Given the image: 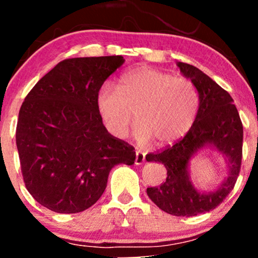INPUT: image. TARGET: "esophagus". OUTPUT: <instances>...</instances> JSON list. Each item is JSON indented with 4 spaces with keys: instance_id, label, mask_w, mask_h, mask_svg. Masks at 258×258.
Wrapping results in <instances>:
<instances>
[{
    "instance_id": "34e87169",
    "label": "esophagus",
    "mask_w": 258,
    "mask_h": 258,
    "mask_svg": "<svg viewBox=\"0 0 258 258\" xmlns=\"http://www.w3.org/2000/svg\"><path fill=\"white\" fill-rule=\"evenodd\" d=\"M144 160H146V156H144V154L142 153V152H139V150H137V152H136L135 164H136V165H141V164H143Z\"/></svg>"
}]
</instances>
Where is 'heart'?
Listing matches in <instances>:
<instances>
[{"label":"heart","instance_id":"1","mask_svg":"<svg viewBox=\"0 0 258 258\" xmlns=\"http://www.w3.org/2000/svg\"><path fill=\"white\" fill-rule=\"evenodd\" d=\"M96 105L105 128L116 138L126 137L135 112L138 143L155 141L167 146L188 133L199 111V92L190 80L149 67L130 70L120 79L119 90L103 84Z\"/></svg>","mask_w":258,"mask_h":258}]
</instances>
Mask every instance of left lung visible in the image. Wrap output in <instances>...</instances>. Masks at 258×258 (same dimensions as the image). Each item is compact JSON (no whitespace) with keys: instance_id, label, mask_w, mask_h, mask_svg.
Segmentation results:
<instances>
[{"instance_id":"left-lung-1","label":"left lung","mask_w":258,"mask_h":258,"mask_svg":"<svg viewBox=\"0 0 258 258\" xmlns=\"http://www.w3.org/2000/svg\"><path fill=\"white\" fill-rule=\"evenodd\" d=\"M177 65L199 92V111L184 137L161 152L147 154V161L164 164L167 170L166 180L160 186L148 188L147 194L162 211L190 217L216 209L232 191L240 172L244 131L238 109L226 90L193 65L180 61ZM205 146L223 153L228 164L227 178L214 192L198 191L187 171L190 159Z\"/></svg>"}]
</instances>
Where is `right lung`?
I'll list each match as a JSON object with an SVG mask.
<instances>
[{"mask_svg": "<svg viewBox=\"0 0 258 258\" xmlns=\"http://www.w3.org/2000/svg\"><path fill=\"white\" fill-rule=\"evenodd\" d=\"M121 55L65 59L29 92L16 142L28 191L58 214H78L102 197L115 165H133L135 148L106 131L96 105Z\"/></svg>", "mask_w": 258, "mask_h": 258, "instance_id": "right-lung-1", "label": "right lung"}]
</instances>
